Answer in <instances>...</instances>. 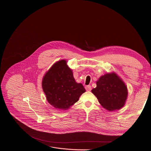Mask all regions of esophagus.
<instances>
[{
  "instance_id": "obj_1",
  "label": "esophagus",
  "mask_w": 151,
  "mask_h": 151,
  "mask_svg": "<svg viewBox=\"0 0 151 151\" xmlns=\"http://www.w3.org/2000/svg\"><path fill=\"white\" fill-rule=\"evenodd\" d=\"M85 89H86V91H91L92 88H91V86H90V85H87V86H85Z\"/></svg>"
}]
</instances>
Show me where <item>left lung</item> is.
I'll return each instance as SVG.
<instances>
[{
  "label": "left lung",
  "mask_w": 151,
  "mask_h": 151,
  "mask_svg": "<svg viewBox=\"0 0 151 151\" xmlns=\"http://www.w3.org/2000/svg\"><path fill=\"white\" fill-rule=\"evenodd\" d=\"M96 83V87L91 92L105 109L113 111L121 109L125 105L128 96L127 88L116 73H106Z\"/></svg>",
  "instance_id": "left-lung-1"
}]
</instances>
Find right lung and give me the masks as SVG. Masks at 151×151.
Returning <instances> with one entry per match:
<instances>
[{
  "label": "right lung",
  "mask_w": 151,
  "mask_h": 151,
  "mask_svg": "<svg viewBox=\"0 0 151 151\" xmlns=\"http://www.w3.org/2000/svg\"><path fill=\"white\" fill-rule=\"evenodd\" d=\"M42 88L48 103L60 110L70 109L86 91L82 83L75 81L72 69L64 59L54 63L45 73Z\"/></svg>",
  "instance_id": "add662e5"
}]
</instances>
